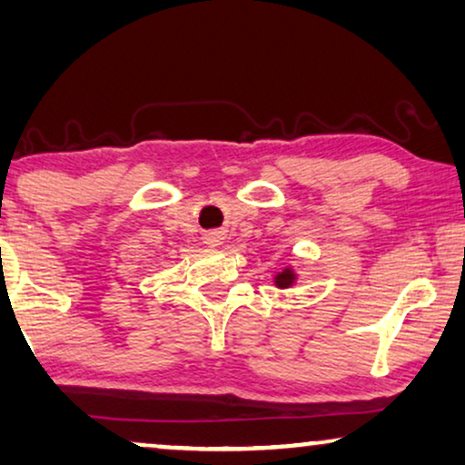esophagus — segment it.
<instances>
[{
  "label": "esophagus",
  "instance_id": "obj_1",
  "mask_svg": "<svg viewBox=\"0 0 465 465\" xmlns=\"http://www.w3.org/2000/svg\"><path fill=\"white\" fill-rule=\"evenodd\" d=\"M222 243H224V237H222L220 232H209V234H205V245H207V247H220Z\"/></svg>",
  "mask_w": 465,
  "mask_h": 465
}]
</instances>
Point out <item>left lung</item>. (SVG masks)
Instances as JSON below:
<instances>
[{
  "mask_svg": "<svg viewBox=\"0 0 465 465\" xmlns=\"http://www.w3.org/2000/svg\"><path fill=\"white\" fill-rule=\"evenodd\" d=\"M298 282V272L292 269V266H285L283 271H279L275 277H272V283L277 285V288H282V290H285V288H292V285H294Z\"/></svg>",
  "mask_w": 465,
  "mask_h": 465,
  "instance_id": "8db88e82",
  "label": "left lung"
}]
</instances>
